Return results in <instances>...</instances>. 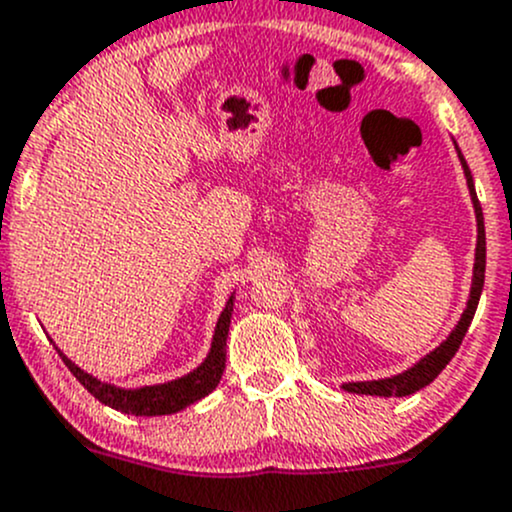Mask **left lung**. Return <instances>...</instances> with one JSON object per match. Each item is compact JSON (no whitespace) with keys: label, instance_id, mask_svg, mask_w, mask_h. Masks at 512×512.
<instances>
[{"label":"left lung","instance_id":"obj_1","mask_svg":"<svg viewBox=\"0 0 512 512\" xmlns=\"http://www.w3.org/2000/svg\"><path fill=\"white\" fill-rule=\"evenodd\" d=\"M458 150V147H456ZM458 160L463 165V175H466L468 192H471L473 209H476V224H478V241H476V263H473V283H471V295H468L466 310H463L461 320H458L456 328L451 330V335L436 347L434 352L424 357V360L416 362L414 367H409L407 372L394 374V377L384 379H372V382H345L342 389L352 394H370V397H407V394L419 392L421 387L434 382L439 377V372L444 370L451 362V357L456 355V350L461 347L463 335L468 333V325H471L473 315H476L478 300H481L483 281H486V226H483V209L481 202L476 197V187H473L471 170H468L466 160H463L461 150H458Z\"/></svg>","mask_w":512,"mask_h":512}]
</instances>
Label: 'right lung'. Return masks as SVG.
<instances>
[{
	"label": "right lung",
	"mask_w": 512,
	"mask_h": 512,
	"mask_svg": "<svg viewBox=\"0 0 512 512\" xmlns=\"http://www.w3.org/2000/svg\"><path fill=\"white\" fill-rule=\"evenodd\" d=\"M231 310H234V295L226 300V308L221 310L217 320V330H214L212 350H209L207 360L192 370L184 377L172 379L165 384H152V387H140V389H123L115 387V384L100 382L93 374L83 372L81 367L73 365L66 355L59 350L61 360L66 362L68 370L73 372V377L98 399L105 407L118 409L123 414H135V416H162V414H175L179 409L189 407V404L199 402V399L207 397L209 392H214L224 374L226 367V335H229L231 325Z\"/></svg>",
	"instance_id": "obj_1"
}]
</instances>
